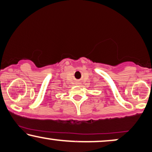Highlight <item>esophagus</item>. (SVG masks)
Listing matches in <instances>:
<instances>
[{"label": "esophagus", "instance_id": "34e87169", "mask_svg": "<svg viewBox=\"0 0 152 152\" xmlns=\"http://www.w3.org/2000/svg\"><path fill=\"white\" fill-rule=\"evenodd\" d=\"M77 84H79V83H78Z\"/></svg>", "mask_w": 152, "mask_h": 152}]
</instances>
